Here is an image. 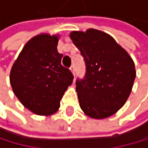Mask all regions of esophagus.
I'll return each instance as SVG.
<instances>
[{"label": "esophagus", "mask_w": 148, "mask_h": 148, "mask_svg": "<svg viewBox=\"0 0 148 148\" xmlns=\"http://www.w3.org/2000/svg\"><path fill=\"white\" fill-rule=\"evenodd\" d=\"M70 70H71V72L73 73V75L75 76V66L74 65H72L70 66Z\"/></svg>", "instance_id": "esophagus-1"}]
</instances>
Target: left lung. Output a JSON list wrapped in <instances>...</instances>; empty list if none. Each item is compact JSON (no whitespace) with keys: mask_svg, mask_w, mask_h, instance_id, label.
<instances>
[{"mask_svg":"<svg viewBox=\"0 0 148 148\" xmlns=\"http://www.w3.org/2000/svg\"><path fill=\"white\" fill-rule=\"evenodd\" d=\"M86 64V75L76 82L79 106L86 116L102 119L121 109L134 86V62L113 37L95 29L69 34Z\"/></svg>","mask_w":148,"mask_h":148,"instance_id":"obj_1","label":"left lung"}]
</instances>
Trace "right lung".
Instances as JSON below:
<instances>
[{
    "instance_id": "add662e5",
    "label": "right lung",
    "mask_w": 148,
    "mask_h": 148,
    "mask_svg": "<svg viewBox=\"0 0 148 148\" xmlns=\"http://www.w3.org/2000/svg\"><path fill=\"white\" fill-rule=\"evenodd\" d=\"M59 38V34L34 36L23 47L10 71L14 93L26 108L40 116L55 114L73 82V74L61 64Z\"/></svg>"
}]
</instances>
